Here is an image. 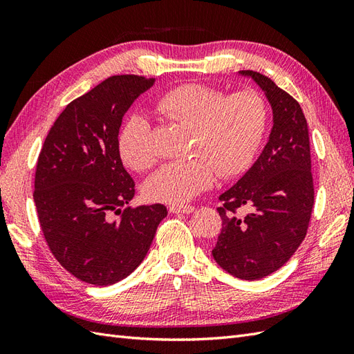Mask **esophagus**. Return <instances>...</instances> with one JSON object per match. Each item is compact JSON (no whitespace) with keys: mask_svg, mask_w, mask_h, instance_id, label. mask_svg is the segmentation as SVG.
Wrapping results in <instances>:
<instances>
[{"mask_svg":"<svg viewBox=\"0 0 354 354\" xmlns=\"http://www.w3.org/2000/svg\"><path fill=\"white\" fill-rule=\"evenodd\" d=\"M195 211V207L192 205H171L169 207V212H174V214H190Z\"/></svg>","mask_w":354,"mask_h":354,"instance_id":"1","label":"esophagus"}]
</instances>
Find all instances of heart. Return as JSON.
Instances as JSON below:
<instances>
[{
	"label": "heart",
	"instance_id": "obj_1",
	"mask_svg": "<svg viewBox=\"0 0 354 354\" xmlns=\"http://www.w3.org/2000/svg\"><path fill=\"white\" fill-rule=\"evenodd\" d=\"M162 120L190 130L183 162H171L146 181L151 201L181 203L216 183L243 176L259 155L269 125V111L252 90L227 94L205 84H183L155 102ZM122 162L134 171H147L158 162L152 124L143 115L128 118L118 134Z\"/></svg>",
	"mask_w": 354,
	"mask_h": 354
}]
</instances>
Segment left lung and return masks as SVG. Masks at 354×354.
<instances>
[{
  "label": "left lung",
  "mask_w": 354,
  "mask_h": 354,
  "mask_svg": "<svg viewBox=\"0 0 354 354\" xmlns=\"http://www.w3.org/2000/svg\"><path fill=\"white\" fill-rule=\"evenodd\" d=\"M266 93L273 128L263 153L220 195L223 227L214 260L227 273L257 281L276 272L304 241L315 205L308 127L301 106L260 72L241 71ZM248 206L242 218L237 209Z\"/></svg>",
  "instance_id": "obj_1"
}]
</instances>
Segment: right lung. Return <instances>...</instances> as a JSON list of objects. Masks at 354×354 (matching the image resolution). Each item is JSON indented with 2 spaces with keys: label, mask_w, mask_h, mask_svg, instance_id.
Returning <instances> with one entry per match:
<instances>
[{
  "label": "right lung",
  "mask_w": 354,
  "mask_h": 354,
  "mask_svg": "<svg viewBox=\"0 0 354 354\" xmlns=\"http://www.w3.org/2000/svg\"><path fill=\"white\" fill-rule=\"evenodd\" d=\"M153 82L138 75L104 80L66 106L39 152L41 230L55 259L82 282L112 285L134 272L167 216L162 203L128 207L136 183L118 151L122 116Z\"/></svg>",
  "instance_id": "obj_1"
}]
</instances>
